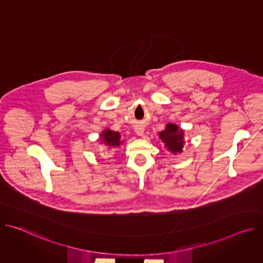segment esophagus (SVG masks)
<instances>
[{"label":"esophagus","instance_id":"obj_1","mask_svg":"<svg viewBox=\"0 0 263 263\" xmlns=\"http://www.w3.org/2000/svg\"><path fill=\"white\" fill-rule=\"evenodd\" d=\"M134 131H135V133H136L137 135L141 136V135H143V132H144V128H143L142 126H140V125H137V126L134 128Z\"/></svg>","mask_w":263,"mask_h":263}]
</instances>
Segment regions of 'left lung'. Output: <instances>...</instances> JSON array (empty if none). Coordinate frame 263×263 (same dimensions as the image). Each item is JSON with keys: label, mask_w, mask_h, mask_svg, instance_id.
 I'll list each match as a JSON object with an SVG mask.
<instances>
[{"label": "left lung", "mask_w": 263, "mask_h": 263, "mask_svg": "<svg viewBox=\"0 0 263 263\" xmlns=\"http://www.w3.org/2000/svg\"><path fill=\"white\" fill-rule=\"evenodd\" d=\"M183 130L179 129L174 124L166 125V128L164 131L159 133L160 138L164 142L165 147H167L168 151L176 153H182V147H183Z\"/></svg>", "instance_id": "8db88e82"}]
</instances>
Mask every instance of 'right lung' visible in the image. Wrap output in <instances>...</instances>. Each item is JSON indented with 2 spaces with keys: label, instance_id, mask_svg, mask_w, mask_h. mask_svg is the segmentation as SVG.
I'll use <instances>...</instances> for the list:
<instances>
[{
  "label": "right lung",
  "instance_id": "obj_1",
  "mask_svg": "<svg viewBox=\"0 0 263 263\" xmlns=\"http://www.w3.org/2000/svg\"><path fill=\"white\" fill-rule=\"evenodd\" d=\"M101 137H102V141L108 147H115V146H119L121 144L119 132H115V131H111V130L107 129L101 134Z\"/></svg>",
  "mask_w": 263,
  "mask_h": 263
}]
</instances>
